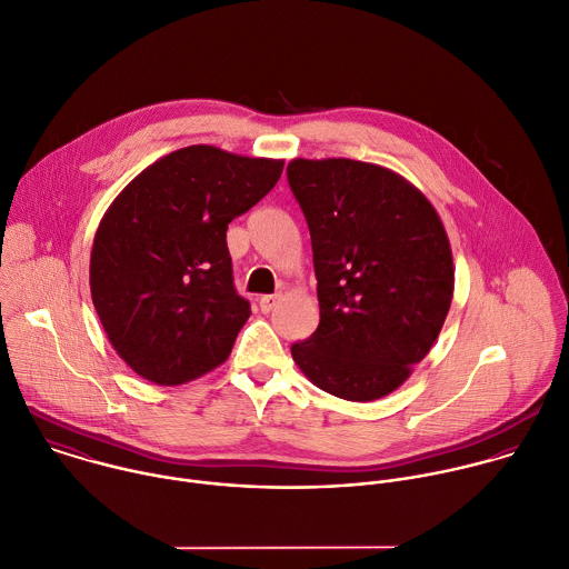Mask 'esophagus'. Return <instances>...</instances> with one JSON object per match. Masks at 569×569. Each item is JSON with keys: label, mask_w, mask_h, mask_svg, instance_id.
Wrapping results in <instances>:
<instances>
[{"label": "esophagus", "mask_w": 569, "mask_h": 569, "mask_svg": "<svg viewBox=\"0 0 569 569\" xmlns=\"http://www.w3.org/2000/svg\"><path fill=\"white\" fill-rule=\"evenodd\" d=\"M279 299H281V295H263V297H259L261 312H270L279 303Z\"/></svg>", "instance_id": "obj_1"}]
</instances>
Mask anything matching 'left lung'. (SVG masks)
<instances>
[{
  "instance_id": "left-lung-1",
  "label": "left lung",
  "mask_w": 569,
  "mask_h": 569,
  "mask_svg": "<svg viewBox=\"0 0 569 569\" xmlns=\"http://www.w3.org/2000/svg\"><path fill=\"white\" fill-rule=\"evenodd\" d=\"M288 183L310 228L319 297V328L292 359L339 399L388 397L426 359L452 303L443 221L415 183L368 161L292 159Z\"/></svg>"
}]
</instances>
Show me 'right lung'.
I'll list each match as a JSON object with an SVG mask.
<instances>
[{"mask_svg": "<svg viewBox=\"0 0 569 569\" xmlns=\"http://www.w3.org/2000/svg\"><path fill=\"white\" fill-rule=\"evenodd\" d=\"M281 172L283 159L197 143L150 163L108 206L90 295L110 346L141 379L181 386L230 357L250 303L234 290L226 230Z\"/></svg>", "mask_w": 569, "mask_h": 569, "instance_id": "add662e5", "label": "right lung"}]
</instances>
